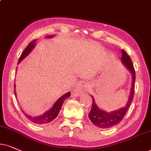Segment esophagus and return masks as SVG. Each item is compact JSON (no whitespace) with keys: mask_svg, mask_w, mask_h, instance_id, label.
I'll return each instance as SVG.
<instances>
[{"mask_svg":"<svg viewBox=\"0 0 151 151\" xmlns=\"http://www.w3.org/2000/svg\"><path fill=\"white\" fill-rule=\"evenodd\" d=\"M90 89H91V88H90V87L88 86V87H87V90H88V91H90Z\"/></svg>","mask_w":151,"mask_h":151,"instance_id":"obj_1","label":"esophagus"}]
</instances>
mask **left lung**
I'll list each match as a JSON object with an SVG mask.
<instances>
[{"label": "left lung", "mask_w": 151, "mask_h": 151, "mask_svg": "<svg viewBox=\"0 0 151 151\" xmlns=\"http://www.w3.org/2000/svg\"><path fill=\"white\" fill-rule=\"evenodd\" d=\"M121 62L125 68L129 70L132 74V85L129 93L128 100L125 106L122 107L118 110L113 111L107 112L106 111L101 109L95 104L94 98L91 95L93 99L92 107L88 114L89 119L92 122L93 125L101 129H108L110 127L117 125L121 122L126 114L127 110L132 102L134 94V81H135V71L132 62L130 57L125 51L122 50V58Z\"/></svg>", "instance_id": "left-lung-1"}]
</instances>
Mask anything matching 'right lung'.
I'll list each match as a JSON object with an SVG mask.
<instances>
[{
    "mask_svg": "<svg viewBox=\"0 0 151 151\" xmlns=\"http://www.w3.org/2000/svg\"><path fill=\"white\" fill-rule=\"evenodd\" d=\"M53 37V35H49V36H47L46 37L51 38ZM36 41H37V40H35L32 41L28 45V47L25 49V50L23 51L19 59L18 64H19L20 62L24 60V59L26 58V57L27 56L30 52H31L32 50L34 49V47H35V46L36 45ZM14 88H15V84H14ZM70 93H71L68 92L65 93V94H64L63 96L60 97V98H59L58 100L54 103V104H53L52 107H51L50 109L47 111H46L45 113H44L42 115L38 116H33L29 115V114L25 113L24 111H22L23 113L24 114V115L26 116V117L28 118V120H30L32 123L37 124V125H42V124H47L48 123H50V122L52 121L53 119H55V118L58 116L59 112H60V109H61L62 105L63 104L64 101L67 98H68L69 97H70ZM14 94L16 95L15 89H14Z\"/></svg>",
    "mask_w": 151,
    "mask_h": 151,
    "instance_id": "right-lung-1",
    "label": "right lung"
}]
</instances>
